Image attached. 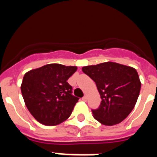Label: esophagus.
Masks as SVG:
<instances>
[{
  "instance_id": "esophagus-1",
  "label": "esophagus",
  "mask_w": 157,
  "mask_h": 157,
  "mask_svg": "<svg viewBox=\"0 0 157 157\" xmlns=\"http://www.w3.org/2000/svg\"><path fill=\"white\" fill-rule=\"evenodd\" d=\"M82 100L84 101H87V96H84V97L82 98Z\"/></svg>"
}]
</instances>
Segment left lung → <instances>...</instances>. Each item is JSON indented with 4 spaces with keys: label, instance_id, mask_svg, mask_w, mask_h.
<instances>
[{
    "label": "left lung",
    "instance_id": "8db88e82",
    "mask_svg": "<svg viewBox=\"0 0 157 157\" xmlns=\"http://www.w3.org/2000/svg\"><path fill=\"white\" fill-rule=\"evenodd\" d=\"M82 71L95 82L101 102L93 116L106 126L121 123L135 106L141 82L134 67L114 62L83 67Z\"/></svg>",
    "mask_w": 157,
    "mask_h": 157
}]
</instances>
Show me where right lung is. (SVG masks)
<instances>
[{
  "instance_id": "1",
  "label": "right lung",
  "mask_w": 157,
  "mask_h": 157,
  "mask_svg": "<svg viewBox=\"0 0 157 157\" xmlns=\"http://www.w3.org/2000/svg\"><path fill=\"white\" fill-rule=\"evenodd\" d=\"M77 67L49 63L24 75L21 92L25 105L37 122L56 126L67 120L78 98L67 79Z\"/></svg>"
}]
</instances>
